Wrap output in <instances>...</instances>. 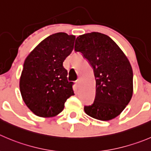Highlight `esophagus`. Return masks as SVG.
Listing matches in <instances>:
<instances>
[{"label":"esophagus","mask_w":151,"mask_h":151,"mask_svg":"<svg viewBox=\"0 0 151 151\" xmlns=\"http://www.w3.org/2000/svg\"><path fill=\"white\" fill-rule=\"evenodd\" d=\"M76 85H77V87H80L81 86V81H80V79H78V80L76 81Z\"/></svg>","instance_id":"obj_1"}]
</instances>
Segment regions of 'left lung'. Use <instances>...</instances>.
<instances>
[{"label": "left lung", "mask_w": 151, "mask_h": 151, "mask_svg": "<svg viewBox=\"0 0 151 151\" xmlns=\"http://www.w3.org/2000/svg\"><path fill=\"white\" fill-rule=\"evenodd\" d=\"M88 61L96 80V96L86 114L108 121L120 114L133 95V70L129 60L110 37L99 32L77 37L74 46Z\"/></svg>", "instance_id": "left-lung-1"}]
</instances>
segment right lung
I'll return each mask as SVG.
<instances>
[{"label": "right lung", "instance_id": "obj_1", "mask_svg": "<svg viewBox=\"0 0 151 151\" xmlns=\"http://www.w3.org/2000/svg\"><path fill=\"white\" fill-rule=\"evenodd\" d=\"M75 36L64 32L50 35L26 58L20 78V91L26 106L37 116L53 117L74 95L72 82L63 65L74 49Z\"/></svg>", "mask_w": 151, "mask_h": 151}]
</instances>
